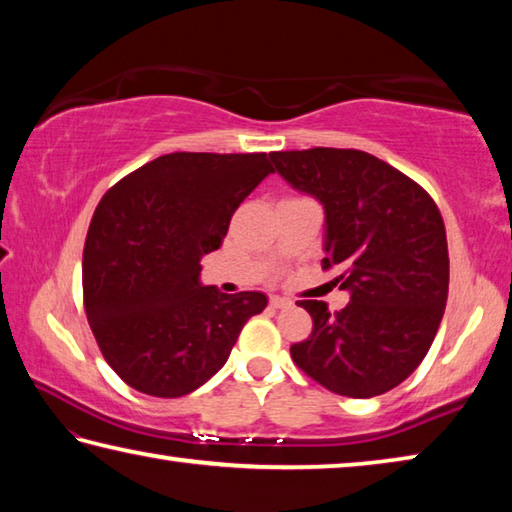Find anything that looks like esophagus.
<instances>
[{
    "label": "esophagus",
    "instance_id": "obj_1",
    "mask_svg": "<svg viewBox=\"0 0 512 512\" xmlns=\"http://www.w3.org/2000/svg\"><path fill=\"white\" fill-rule=\"evenodd\" d=\"M270 306L272 308H290L292 306V301L290 299H285V297H270Z\"/></svg>",
    "mask_w": 512,
    "mask_h": 512
}]
</instances>
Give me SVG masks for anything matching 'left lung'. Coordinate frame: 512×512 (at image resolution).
I'll return each instance as SVG.
<instances>
[{
    "label": "left lung",
    "mask_w": 512,
    "mask_h": 512,
    "mask_svg": "<svg viewBox=\"0 0 512 512\" xmlns=\"http://www.w3.org/2000/svg\"><path fill=\"white\" fill-rule=\"evenodd\" d=\"M279 173L326 209L324 270L339 267L348 306L299 301L312 317L290 355L321 387L346 398L387 393L414 373L441 326L450 256L445 224L423 186L353 148L272 152Z\"/></svg>",
    "instance_id": "left-lung-1"
}]
</instances>
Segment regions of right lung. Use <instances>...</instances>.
Here are the masks:
<instances>
[{"instance_id": "add662e5", "label": "right lung", "mask_w": 512, "mask_h": 512, "mask_svg": "<svg viewBox=\"0 0 512 512\" xmlns=\"http://www.w3.org/2000/svg\"><path fill=\"white\" fill-rule=\"evenodd\" d=\"M274 173L267 152H170L98 202L83 249L89 328L112 371L141 393L179 398L218 373L263 292L200 285V258L240 202Z\"/></svg>"}]
</instances>
